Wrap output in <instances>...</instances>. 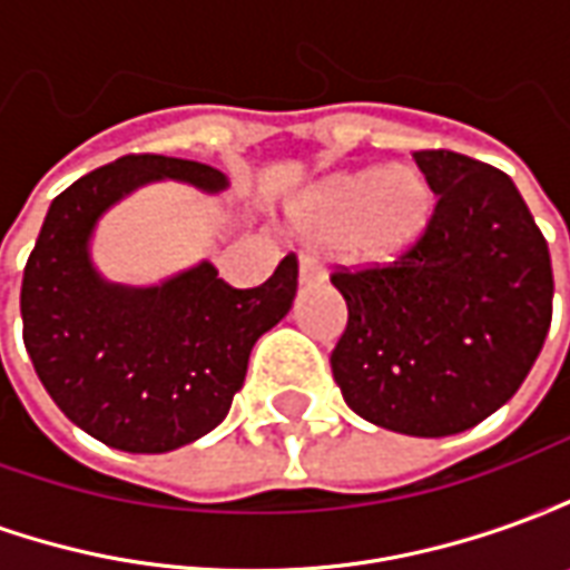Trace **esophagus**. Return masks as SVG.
Segmentation results:
<instances>
[{"mask_svg":"<svg viewBox=\"0 0 570 570\" xmlns=\"http://www.w3.org/2000/svg\"><path fill=\"white\" fill-rule=\"evenodd\" d=\"M321 281H323V272L314 265V262H302V265H298V284L311 286V284H321Z\"/></svg>","mask_w":570,"mask_h":570,"instance_id":"esophagus-1","label":"esophagus"}]
</instances>
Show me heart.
I'll return each mask as SVG.
<instances>
[{
  "label": "heart",
  "mask_w": 570,
  "mask_h": 570,
  "mask_svg": "<svg viewBox=\"0 0 570 570\" xmlns=\"http://www.w3.org/2000/svg\"><path fill=\"white\" fill-rule=\"evenodd\" d=\"M433 216V188L415 167L335 174L289 204V225L305 244L335 249L363 268L403 259L424 240Z\"/></svg>",
  "instance_id": "obj_1"
}]
</instances>
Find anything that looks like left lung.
I'll list each match as a JSON object with an SVG mask.
<instances>
[{"label":"left lung","instance_id":"1","mask_svg":"<svg viewBox=\"0 0 570 570\" xmlns=\"http://www.w3.org/2000/svg\"><path fill=\"white\" fill-rule=\"evenodd\" d=\"M436 216L384 268H338L347 302L333 379L360 419L452 436L510 400L552 321L550 247L513 179L449 149L415 151Z\"/></svg>","mask_w":570,"mask_h":570}]
</instances>
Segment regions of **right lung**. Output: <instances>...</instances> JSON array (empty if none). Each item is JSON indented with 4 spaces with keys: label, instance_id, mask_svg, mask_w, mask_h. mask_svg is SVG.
I'll return each instance as SVG.
<instances>
[{
    "label": "right lung",
    "instance_id": "1",
    "mask_svg": "<svg viewBox=\"0 0 570 570\" xmlns=\"http://www.w3.org/2000/svg\"><path fill=\"white\" fill-rule=\"evenodd\" d=\"M179 179L223 191L216 167L167 155H125L60 191L32 247L20 317L23 345L60 412L94 440L137 454L174 452L228 415L249 351L286 317L296 256L262 286L235 289L210 262L158 286L104 281L91 262L97 219L134 188Z\"/></svg>",
    "mask_w": 570,
    "mask_h": 570
}]
</instances>
